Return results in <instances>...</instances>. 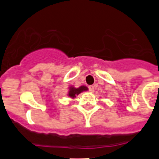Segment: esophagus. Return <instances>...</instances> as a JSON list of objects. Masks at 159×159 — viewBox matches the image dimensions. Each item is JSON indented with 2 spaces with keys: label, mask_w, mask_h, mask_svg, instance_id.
Returning <instances> with one entry per match:
<instances>
[{
  "label": "esophagus",
  "mask_w": 159,
  "mask_h": 159,
  "mask_svg": "<svg viewBox=\"0 0 159 159\" xmlns=\"http://www.w3.org/2000/svg\"><path fill=\"white\" fill-rule=\"evenodd\" d=\"M88 89H89V91L91 92H93L94 91H95V88H94V86H92V85H90V86H88Z\"/></svg>",
  "instance_id": "esophagus-1"
}]
</instances>
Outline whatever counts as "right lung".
Segmentation results:
<instances>
[{
  "label": "right lung",
  "instance_id": "right-lung-1",
  "mask_svg": "<svg viewBox=\"0 0 159 159\" xmlns=\"http://www.w3.org/2000/svg\"><path fill=\"white\" fill-rule=\"evenodd\" d=\"M87 90H88V88H87V87L85 86H81L79 88H71L69 92H68V95H69L70 97H71V98H75V95H79V94L81 93L82 92H84V91H87Z\"/></svg>",
  "mask_w": 159,
  "mask_h": 159
}]
</instances>
